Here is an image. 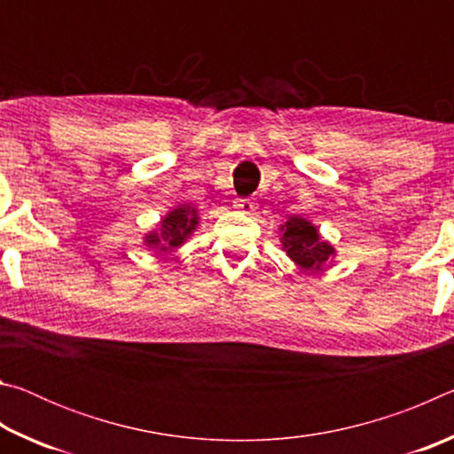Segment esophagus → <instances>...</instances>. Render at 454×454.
<instances>
[{
  "label": "esophagus",
  "instance_id": "obj_1",
  "mask_svg": "<svg viewBox=\"0 0 454 454\" xmlns=\"http://www.w3.org/2000/svg\"><path fill=\"white\" fill-rule=\"evenodd\" d=\"M234 206L240 212H244V214H250V212L256 210V202L252 198H238L236 202H234Z\"/></svg>",
  "mask_w": 454,
  "mask_h": 454
}]
</instances>
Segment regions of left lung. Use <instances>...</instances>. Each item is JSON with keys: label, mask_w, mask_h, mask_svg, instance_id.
Here are the masks:
<instances>
[{"label": "left lung", "mask_w": 454, "mask_h": 454, "mask_svg": "<svg viewBox=\"0 0 454 454\" xmlns=\"http://www.w3.org/2000/svg\"><path fill=\"white\" fill-rule=\"evenodd\" d=\"M282 238L280 242L284 246L292 262L298 264L302 270H320L322 266L330 262L334 256L333 244L322 240L318 230L309 220L301 216L288 218L286 224L280 226Z\"/></svg>", "instance_id": "left-lung-1"}]
</instances>
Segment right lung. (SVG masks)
I'll use <instances>...</instances> for the list:
<instances>
[{
  "instance_id": "add662e5",
  "label": "right lung",
  "mask_w": 454,
  "mask_h": 454,
  "mask_svg": "<svg viewBox=\"0 0 454 454\" xmlns=\"http://www.w3.org/2000/svg\"><path fill=\"white\" fill-rule=\"evenodd\" d=\"M198 226V210L190 204H180L178 208L168 212L164 220L160 222L158 230L145 236V246L158 248L160 252L174 250L186 242V238L194 232Z\"/></svg>"
}]
</instances>
